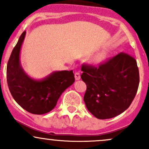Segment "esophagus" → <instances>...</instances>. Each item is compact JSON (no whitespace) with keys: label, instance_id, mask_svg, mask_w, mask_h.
Returning a JSON list of instances; mask_svg holds the SVG:
<instances>
[{"label":"esophagus","instance_id":"1","mask_svg":"<svg viewBox=\"0 0 149 149\" xmlns=\"http://www.w3.org/2000/svg\"><path fill=\"white\" fill-rule=\"evenodd\" d=\"M74 76L76 80H79L80 78V73L79 72H78V71H77V72H75Z\"/></svg>","mask_w":149,"mask_h":149}]
</instances>
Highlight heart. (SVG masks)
Here are the masks:
<instances>
[{
    "mask_svg": "<svg viewBox=\"0 0 149 149\" xmlns=\"http://www.w3.org/2000/svg\"><path fill=\"white\" fill-rule=\"evenodd\" d=\"M104 57V54H100V55H99L98 57H97V60H98V61L102 60V59H103Z\"/></svg>",
    "mask_w": 149,
    "mask_h": 149,
    "instance_id": "heart-1",
    "label": "heart"
}]
</instances>
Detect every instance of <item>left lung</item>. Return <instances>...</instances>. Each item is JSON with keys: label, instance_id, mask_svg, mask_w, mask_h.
<instances>
[{"label": "left lung", "instance_id": "obj_1", "mask_svg": "<svg viewBox=\"0 0 149 149\" xmlns=\"http://www.w3.org/2000/svg\"><path fill=\"white\" fill-rule=\"evenodd\" d=\"M81 79L87 85L84 95L88 110L98 119H109L129 108L137 92L139 73L136 59L125 52L100 63H84Z\"/></svg>", "mask_w": 149, "mask_h": 149}]
</instances>
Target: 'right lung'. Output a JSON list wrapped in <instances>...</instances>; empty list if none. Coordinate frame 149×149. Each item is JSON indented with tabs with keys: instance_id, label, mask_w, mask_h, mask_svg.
I'll use <instances>...</instances> for the list:
<instances>
[{
	"instance_id": "1",
	"label": "right lung",
	"mask_w": 149,
	"mask_h": 149,
	"mask_svg": "<svg viewBox=\"0 0 149 149\" xmlns=\"http://www.w3.org/2000/svg\"><path fill=\"white\" fill-rule=\"evenodd\" d=\"M26 31L19 37L7 65V82L14 100L22 108L33 114L41 115L52 111L58 99L74 83L73 71H56L41 80L32 79L19 64V51Z\"/></svg>"
}]
</instances>
